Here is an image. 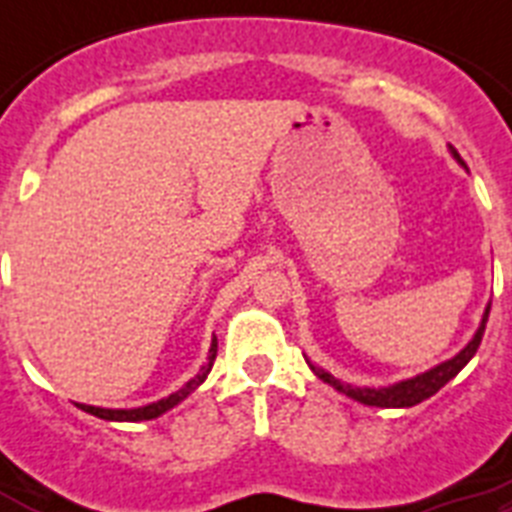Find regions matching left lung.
<instances>
[{"label": "left lung", "instance_id": "obj_1", "mask_svg": "<svg viewBox=\"0 0 512 512\" xmlns=\"http://www.w3.org/2000/svg\"><path fill=\"white\" fill-rule=\"evenodd\" d=\"M452 154L460 159V154H457V151H452ZM486 321H489V308H486L484 321H481V327H478L476 337H473V340H470L468 345H465V348L457 353V356L449 358V361H444V364H438L436 369H430V372L417 374V377H412V380L396 382V385H390V388H353V385H342L340 380H335V377H332L329 372H324V369H313V372L319 374L321 380L327 382V385H332V388H337L340 393H345V396H350V398H356V401H361V404H366V406H382V409H401V406H414V404H420V401H425V398L433 396V393H438V390L444 388L446 382L460 374V369L468 364L470 358L476 356L478 345H481V337H484Z\"/></svg>", "mask_w": 512, "mask_h": 512}]
</instances>
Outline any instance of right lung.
I'll use <instances>...</instances> for the list:
<instances>
[{
    "label": "right lung",
    "instance_id": "right-lung-1",
    "mask_svg": "<svg viewBox=\"0 0 512 512\" xmlns=\"http://www.w3.org/2000/svg\"><path fill=\"white\" fill-rule=\"evenodd\" d=\"M215 356H217V340H212V348H209V361L201 366V372L193 377L191 382H185L183 388L172 393V396L162 398V401H156V404H148V406H138V409H100V406H87V404H79V409H84L87 414H95L100 420H116V422H138V420H154L159 414H164L167 409H172L175 404H180L188 393L199 388L201 382L207 380L209 369L215 364Z\"/></svg>",
    "mask_w": 512,
    "mask_h": 512
}]
</instances>
